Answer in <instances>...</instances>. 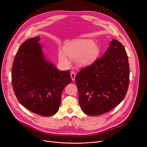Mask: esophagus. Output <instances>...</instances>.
Wrapping results in <instances>:
<instances>
[{"label": "esophagus", "instance_id": "1", "mask_svg": "<svg viewBox=\"0 0 147 147\" xmlns=\"http://www.w3.org/2000/svg\"><path fill=\"white\" fill-rule=\"evenodd\" d=\"M71 79L73 81L75 80V77H76V75H75V74L74 72H71Z\"/></svg>", "mask_w": 147, "mask_h": 147}]
</instances>
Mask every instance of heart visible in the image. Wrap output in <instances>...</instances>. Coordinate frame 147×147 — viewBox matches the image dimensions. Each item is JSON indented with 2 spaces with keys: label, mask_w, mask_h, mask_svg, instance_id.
I'll return each instance as SVG.
<instances>
[{
  "label": "heart",
  "mask_w": 147,
  "mask_h": 147,
  "mask_svg": "<svg viewBox=\"0 0 147 147\" xmlns=\"http://www.w3.org/2000/svg\"><path fill=\"white\" fill-rule=\"evenodd\" d=\"M63 51L60 50L58 57L63 65L70 64L69 58L75 59L79 66H86L94 63L98 58L100 49L98 45L89 39H77L64 45Z\"/></svg>",
  "instance_id": "1"
}]
</instances>
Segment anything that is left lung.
Returning a JSON list of instances; mask_svg holds the SVG:
<instances>
[{"label": "left lung", "instance_id": "1", "mask_svg": "<svg viewBox=\"0 0 147 147\" xmlns=\"http://www.w3.org/2000/svg\"><path fill=\"white\" fill-rule=\"evenodd\" d=\"M79 102L85 114L96 116L109 111L126 96L129 67L123 45L112 40L102 58L78 73Z\"/></svg>", "mask_w": 147, "mask_h": 147}]
</instances>
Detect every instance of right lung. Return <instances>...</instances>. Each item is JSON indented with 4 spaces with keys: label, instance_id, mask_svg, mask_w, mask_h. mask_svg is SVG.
Listing matches in <instances>:
<instances>
[{
    "label": "right lung",
    "instance_id": "obj_1",
    "mask_svg": "<svg viewBox=\"0 0 147 147\" xmlns=\"http://www.w3.org/2000/svg\"><path fill=\"white\" fill-rule=\"evenodd\" d=\"M40 37L28 39L19 47L12 68V84L21 105L41 116L56 114L63 89L72 82L70 71L59 70L47 59Z\"/></svg>",
    "mask_w": 147,
    "mask_h": 147
}]
</instances>
